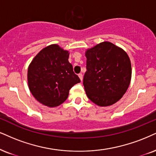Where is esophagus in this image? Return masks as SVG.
Here are the masks:
<instances>
[{
	"mask_svg": "<svg viewBox=\"0 0 156 156\" xmlns=\"http://www.w3.org/2000/svg\"><path fill=\"white\" fill-rule=\"evenodd\" d=\"M78 76H79V77H80V80H81V81H82V80H83V75H82V74H81V73H80V74H78Z\"/></svg>",
	"mask_w": 156,
	"mask_h": 156,
	"instance_id": "esophagus-1",
	"label": "esophagus"
}]
</instances>
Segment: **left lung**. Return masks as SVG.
Returning a JSON list of instances; mask_svg holds the SVG:
<instances>
[{
    "instance_id": "obj_1",
    "label": "left lung",
    "mask_w": 156,
    "mask_h": 156,
    "mask_svg": "<svg viewBox=\"0 0 156 156\" xmlns=\"http://www.w3.org/2000/svg\"><path fill=\"white\" fill-rule=\"evenodd\" d=\"M83 84L88 98L99 106L116 103L127 90L132 76L127 53L109 42L88 49Z\"/></svg>"
}]
</instances>
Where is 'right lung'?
<instances>
[{
  "mask_svg": "<svg viewBox=\"0 0 156 156\" xmlns=\"http://www.w3.org/2000/svg\"><path fill=\"white\" fill-rule=\"evenodd\" d=\"M69 55L58 45H51L42 50L29 66V88L42 104L61 105L68 98L69 90L80 82L69 62Z\"/></svg>",
  "mask_w": 156,
  "mask_h": 156,
  "instance_id": "add662e5",
  "label": "right lung"
}]
</instances>
